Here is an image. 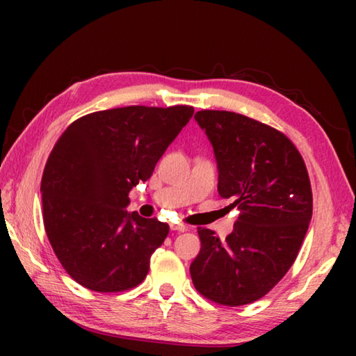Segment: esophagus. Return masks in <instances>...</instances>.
<instances>
[{
  "label": "esophagus",
  "instance_id": "esophagus-1",
  "mask_svg": "<svg viewBox=\"0 0 356 356\" xmlns=\"http://www.w3.org/2000/svg\"><path fill=\"white\" fill-rule=\"evenodd\" d=\"M171 231H176V232H185L186 231V226L184 225H171Z\"/></svg>",
  "mask_w": 356,
  "mask_h": 356
}]
</instances>
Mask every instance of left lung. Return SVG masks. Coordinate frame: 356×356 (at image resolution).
Returning <instances> with one entry per match:
<instances>
[{
  "label": "left lung",
  "mask_w": 356,
  "mask_h": 356,
  "mask_svg": "<svg viewBox=\"0 0 356 356\" xmlns=\"http://www.w3.org/2000/svg\"><path fill=\"white\" fill-rule=\"evenodd\" d=\"M218 168V193L238 207L234 231L221 240L197 227L201 251L190 265L204 297L242 306L264 297L292 267L312 216L305 161L287 136L231 111L195 114Z\"/></svg>",
  "instance_id": "1"
}]
</instances>
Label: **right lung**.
Wrapping results in <instances>:
<instances>
[{"mask_svg":"<svg viewBox=\"0 0 356 356\" xmlns=\"http://www.w3.org/2000/svg\"><path fill=\"white\" fill-rule=\"evenodd\" d=\"M193 106H125L69 125L42 177L44 225L72 278L95 292L140 284L170 226L127 212L129 193L193 116Z\"/></svg>","mask_w":356,"mask_h":356,"instance_id":"add662e5","label":"right lung"}]
</instances>
